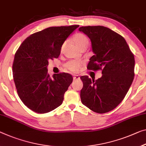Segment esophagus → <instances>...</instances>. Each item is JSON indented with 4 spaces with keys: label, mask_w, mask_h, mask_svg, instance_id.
Returning a JSON list of instances; mask_svg holds the SVG:
<instances>
[{
    "label": "esophagus",
    "mask_w": 146,
    "mask_h": 146,
    "mask_svg": "<svg viewBox=\"0 0 146 146\" xmlns=\"http://www.w3.org/2000/svg\"><path fill=\"white\" fill-rule=\"evenodd\" d=\"M73 79H74V81H76V80H80V77L79 76H78V75H75L74 76Z\"/></svg>",
    "instance_id": "34e87169"
}]
</instances>
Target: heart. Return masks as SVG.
<instances>
[{"mask_svg":"<svg viewBox=\"0 0 146 146\" xmlns=\"http://www.w3.org/2000/svg\"><path fill=\"white\" fill-rule=\"evenodd\" d=\"M72 40L74 43L76 44V46L78 48L82 49L84 47H87L89 45V39L86 35L82 34V33H76L74 35ZM64 44L62 45V49L63 48ZM65 67L72 72H78L81 67V63L80 62L76 61V60H70L65 64Z\"/></svg>","mask_w":146,"mask_h":146,"instance_id":"1","label":"heart"}]
</instances>
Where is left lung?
<instances>
[{
	"instance_id": "left-lung-1",
	"label": "left lung",
	"mask_w": 146,
	"mask_h": 146,
	"mask_svg": "<svg viewBox=\"0 0 146 146\" xmlns=\"http://www.w3.org/2000/svg\"><path fill=\"white\" fill-rule=\"evenodd\" d=\"M91 40L94 55L89 59V70H102V77L91 80L81 76L82 104L92 111L104 113L115 108L121 102L134 76V55L126 40L110 29L103 26L79 28Z\"/></svg>"
}]
</instances>
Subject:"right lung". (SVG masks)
Wrapping results in <instances>:
<instances>
[{
	"mask_svg": "<svg viewBox=\"0 0 146 146\" xmlns=\"http://www.w3.org/2000/svg\"><path fill=\"white\" fill-rule=\"evenodd\" d=\"M79 25L51 27L35 33L24 40L16 51L13 77L20 99L38 113L61 105L73 78L67 73L48 72L49 60L58 58L67 38Z\"/></svg>",
	"mask_w": 146,
	"mask_h": 146,
	"instance_id": "add662e5",
	"label": "right lung"
}]
</instances>
